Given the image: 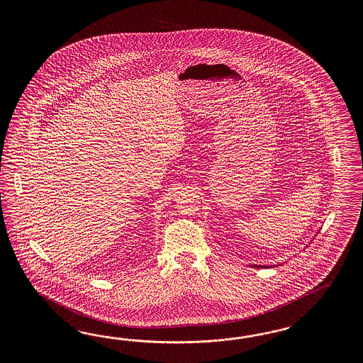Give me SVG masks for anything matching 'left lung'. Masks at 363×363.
I'll return each instance as SVG.
<instances>
[{
  "label": "left lung",
  "instance_id": "left-lung-1",
  "mask_svg": "<svg viewBox=\"0 0 363 363\" xmlns=\"http://www.w3.org/2000/svg\"><path fill=\"white\" fill-rule=\"evenodd\" d=\"M257 267H266V266H262V264H259V266H257Z\"/></svg>",
  "mask_w": 363,
  "mask_h": 363
}]
</instances>
